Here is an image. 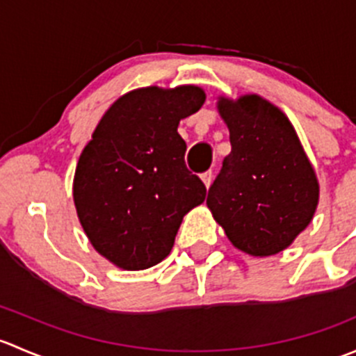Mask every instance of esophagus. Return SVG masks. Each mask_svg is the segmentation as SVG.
<instances>
[{"label":"esophagus","mask_w":356,"mask_h":356,"mask_svg":"<svg viewBox=\"0 0 356 356\" xmlns=\"http://www.w3.org/2000/svg\"><path fill=\"white\" fill-rule=\"evenodd\" d=\"M201 181H203V184L207 186V188H210L211 181H213V174H211V170L204 172V174H201Z\"/></svg>","instance_id":"1"}]
</instances>
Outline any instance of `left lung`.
<instances>
[{
  "label": "left lung",
  "instance_id": "8db88e82",
  "mask_svg": "<svg viewBox=\"0 0 356 356\" xmlns=\"http://www.w3.org/2000/svg\"><path fill=\"white\" fill-rule=\"evenodd\" d=\"M231 153L207 207L232 246L250 257L284 251L310 225L321 184L288 115L264 96L220 95Z\"/></svg>",
  "mask_w": 356,
  "mask_h": 356
}]
</instances>
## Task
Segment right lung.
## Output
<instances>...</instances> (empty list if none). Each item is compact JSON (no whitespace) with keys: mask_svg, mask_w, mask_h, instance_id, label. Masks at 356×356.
<instances>
[{"mask_svg":"<svg viewBox=\"0 0 356 356\" xmlns=\"http://www.w3.org/2000/svg\"><path fill=\"white\" fill-rule=\"evenodd\" d=\"M207 95L200 86L132 89L102 117L72 184L89 243L122 270H145L170 254L186 213L207 188L186 168L177 127Z\"/></svg>","mask_w":356,"mask_h":356,"instance_id":"obj_1","label":"right lung"}]
</instances>
